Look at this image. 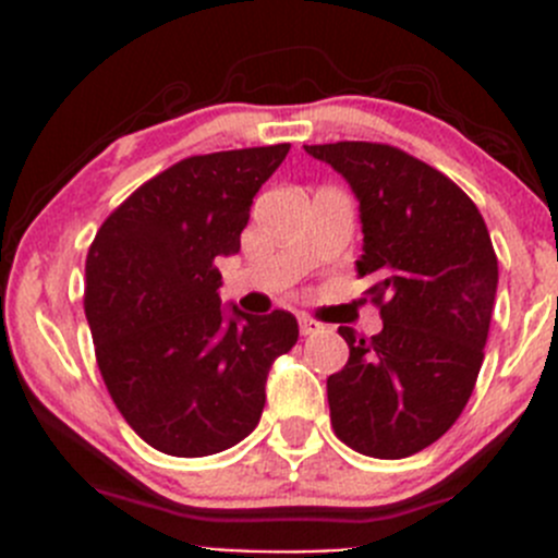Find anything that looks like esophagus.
Returning <instances> with one entry per match:
<instances>
[{
  "label": "esophagus",
  "instance_id": "esophagus-1",
  "mask_svg": "<svg viewBox=\"0 0 558 558\" xmlns=\"http://www.w3.org/2000/svg\"><path fill=\"white\" fill-rule=\"evenodd\" d=\"M300 331L302 335H318V331H324V324H320V320H315V318H311V315L307 313H300Z\"/></svg>",
  "mask_w": 558,
  "mask_h": 558
}]
</instances>
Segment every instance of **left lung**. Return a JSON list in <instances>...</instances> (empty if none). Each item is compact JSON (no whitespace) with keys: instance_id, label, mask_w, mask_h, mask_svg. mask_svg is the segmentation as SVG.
Listing matches in <instances>:
<instances>
[{"instance_id":"left-lung-1","label":"left lung","mask_w":558,"mask_h":558,"mask_svg":"<svg viewBox=\"0 0 558 558\" xmlns=\"http://www.w3.org/2000/svg\"><path fill=\"white\" fill-rule=\"evenodd\" d=\"M351 183L362 210L359 278L384 331L340 326L351 356L326 380L331 429L353 451L404 459L440 440L470 402L497 296V253L475 202L386 143L305 145Z\"/></svg>"}]
</instances>
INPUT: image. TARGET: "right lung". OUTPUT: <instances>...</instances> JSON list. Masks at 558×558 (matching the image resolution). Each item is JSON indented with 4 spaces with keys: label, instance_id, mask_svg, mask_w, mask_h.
Instances as JSON below:
<instances>
[{
    "label": "right lung",
    "instance_id": "obj_1",
    "mask_svg": "<svg viewBox=\"0 0 558 558\" xmlns=\"http://www.w3.org/2000/svg\"><path fill=\"white\" fill-rule=\"evenodd\" d=\"M291 145L189 156L121 202L86 256L99 373L126 424L183 459L256 429L264 384L300 326L286 311L223 318L218 256L240 251L256 191Z\"/></svg>",
    "mask_w": 558,
    "mask_h": 558
}]
</instances>
